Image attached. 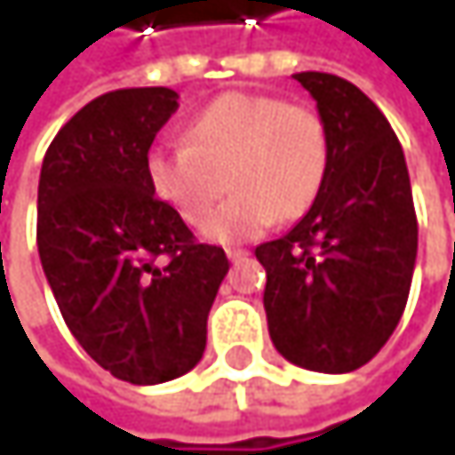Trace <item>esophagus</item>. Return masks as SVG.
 Returning a JSON list of instances; mask_svg holds the SVG:
<instances>
[{"label":"esophagus","instance_id":"34e87169","mask_svg":"<svg viewBox=\"0 0 455 455\" xmlns=\"http://www.w3.org/2000/svg\"><path fill=\"white\" fill-rule=\"evenodd\" d=\"M227 255H228V260L231 263H242V260H247V250H227Z\"/></svg>","mask_w":455,"mask_h":455}]
</instances>
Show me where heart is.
Here are the masks:
<instances>
[{
	"instance_id": "b5f03b06",
	"label": "heart",
	"mask_w": 455,
	"mask_h": 455,
	"mask_svg": "<svg viewBox=\"0 0 455 455\" xmlns=\"http://www.w3.org/2000/svg\"><path fill=\"white\" fill-rule=\"evenodd\" d=\"M329 160V129L311 105L228 92L189 118L184 144L147 155V181L195 228L228 183L235 192L210 218L205 236L234 244L260 236L274 221L303 219L323 189Z\"/></svg>"
}]
</instances>
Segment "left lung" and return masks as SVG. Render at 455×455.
Instances as JSON below:
<instances>
[{"instance_id":"8db88e82","label":"left lung","mask_w":455,"mask_h":455,"mask_svg":"<svg viewBox=\"0 0 455 455\" xmlns=\"http://www.w3.org/2000/svg\"><path fill=\"white\" fill-rule=\"evenodd\" d=\"M316 100L331 160L314 208L255 247L274 347L295 366L347 374L395 331L409 300L419 227L403 147L382 110L331 73H295Z\"/></svg>"}]
</instances>
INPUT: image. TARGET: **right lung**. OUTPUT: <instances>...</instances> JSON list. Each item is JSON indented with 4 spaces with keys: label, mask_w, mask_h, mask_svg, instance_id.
<instances>
[{
    "label": "right lung",
    "mask_w": 455,
    "mask_h": 455,
    "mask_svg": "<svg viewBox=\"0 0 455 455\" xmlns=\"http://www.w3.org/2000/svg\"><path fill=\"white\" fill-rule=\"evenodd\" d=\"M165 86L92 100L52 139L39 179V258L78 345L113 377L160 385L195 369L227 252L195 242L155 197L147 152L176 113Z\"/></svg>",
    "instance_id": "right-lung-1"
}]
</instances>
